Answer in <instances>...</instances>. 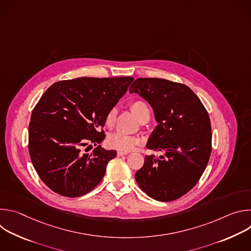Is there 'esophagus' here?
<instances>
[{"mask_svg": "<svg viewBox=\"0 0 251 251\" xmlns=\"http://www.w3.org/2000/svg\"><path fill=\"white\" fill-rule=\"evenodd\" d=\"M128 152H125V151H118L117 152V155L118 156H124V155H127Z\"/></svg>", "mask_w": 251, "mask_h": 251, "instance_id": "34e87169", "label": "esophagus"}]
</instances>
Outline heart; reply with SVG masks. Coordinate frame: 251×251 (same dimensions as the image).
Returning <instances> with one entry per match:
<instances>
[{"label":"heart","instance_id":"1","mask_svg":"<svg viewBox=\"0 0 251 251\" xmlns=\"http://www.w3.org/2000/svg\"><path fill=\"white\" fill-rule=\"evenodd\" d=\"M131 110L142 123L146 119H150V110L145 102L141 100H136L131 103ZM117 109L115 107H112L110 110L107 112L105 117V124L107 126H111L116 119ZM139 143V139L134 136H129L123 133H113L108 137L107 144L111 148H115L120 151H130L132 150Z\"/></svg>","mask_w":251,"mask_h":251}]
</instances>
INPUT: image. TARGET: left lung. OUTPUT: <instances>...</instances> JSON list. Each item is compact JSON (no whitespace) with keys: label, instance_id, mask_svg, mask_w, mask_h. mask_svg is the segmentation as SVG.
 Returning <instances> with one entry per match:
<instances>
[{"label":"left lung","instance_id":"8db88e82","mask_svg":"<svg viewBox=\"0 0 251 251\" xmlns=\"http://www.w3.org/2000/svg\"><path fill=\"white\" fill-rule=\"evenodd\" d=\"M152 106L158 123L147 148L162 155L145 156L135 178L140 189L160 201H175L199 182L211 153L208 113L187 85L162 78H138L129 88Z\"/></svg>","mask_w":251,"mask_h":251}]
</instances>
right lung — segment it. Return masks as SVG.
Wrapping results in <instances>:
<instances>
[{"mask_svg":"<svg viewBox=\"0 0 251 251\" xmlns=\"http://www.w3.org/2000/svg\"><path fill=\"white\" fill-rule=\"evenodd\" d=\"M133 80L129 76L62 80L41 97L30 117L28 152L35 171L51 191L76 198L101 182L117 152L100 145L91 154L81 149L104 140L101 129L106 114Z\"/></svg>","mask_w":251,"mask_h":251,"instance_id":"obj_1","label":"right lung"}]
</instances>
